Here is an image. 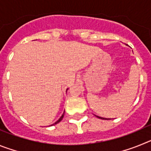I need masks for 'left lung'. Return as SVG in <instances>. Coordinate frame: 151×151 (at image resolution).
<instances>
[{"mask_svg": "<svg viewBox=\"0 0 151 151\" xmlns=\"http://www.w3.org/2000/svg\"><path fill=\"white\" fill-rule=\"evenodd\" d=\"M97 116V118L101 119H106V118H103V117H100V116Z\"/></svg>", "mask_w": 151, "mask_h": 151, "instance_id": "obj_1", "label": "left lung"}]
</instances>
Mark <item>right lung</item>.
<instances>
[{
	"instance_id": "right-lung-1",
	"label": "right lung",
	"mask_w": 151,
	"mask_h": 151,
	"mask_svg": "<svg viewBox=\"0 0 151 151\" xmlns=\"http://www.w3.org/2000/svg\"><path fill=\"white\" fill-rule=\"evenodd\" d=\"M64 113H65V111H64V112H63V115H62V116H60V119H58V120H57V122H54V124H52V125H56V124H57V123H58V122H60V121H61V120H62V119H63V116H64Z\"/></svg>"
}]
</instances>
